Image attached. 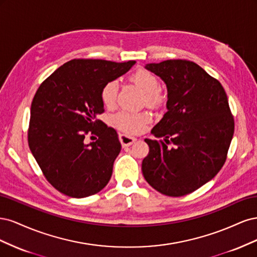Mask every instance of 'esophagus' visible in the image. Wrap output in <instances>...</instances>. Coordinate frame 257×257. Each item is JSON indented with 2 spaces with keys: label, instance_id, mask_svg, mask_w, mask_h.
I'll list each match as a JSON object with an SVG mask.
<instances>
[{
  "label": "esophagus",
  "instance_id": "1",
  "mask_svg": "<svg viewBox=\"0 0 257 257\" xmlns=\"http://www.w3.org/2000/svg\"><path fill=\"white\" fill-rule=\"evenodd\" d=\"M119 141L123 147H130L136 142V138L127 136L125 134H119Z\"/></svg>",
  "mask_w": 257,
  "mask_h": 257
}]
</instances>
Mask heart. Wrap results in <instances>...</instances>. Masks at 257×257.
<instances>
[{
	"instance_id": "obj_1",
	"label": "heart",
	"mask_w": 257,
	"mask_h": 257,
	"mask_svg": "<svg viewBox=\"0 0 257 257\" xmlns=\"http://www.w3.org/2000/svg\"><path fill=\"white\" fill-rule=\"evenodd\" d=\"M131 80L146 93V102L151 107H160L164 102V95L161 92V81L157 76L145 68H139L131 75ZM119 85L115 80L108 81L100 91V99L105 107L113 108L118 99ZM152 119L148 111L134 112L121 110L113 116V124L126 134H137L145 130Z\"/></svg>"
}]
</instances>
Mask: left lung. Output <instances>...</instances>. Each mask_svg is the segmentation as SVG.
I'll return each mask as SVG.
<instances>
[{
  "mask_svg": "<svg viewBox=\"0 0 257 257\" xmlns=\"http://www.w3.org/2000/svg\"><path fill=\"white\" fill-rule=\"evenodd\" d=\"M167 85L168 111L146 138V181L166 196L196 191L220 172L235 131L226 92L220 81L188 60L147 64Z\"/></svg>",
  "mask_w": 257,
  "mask_h": 257,
  "instance_id": "obj_1",
  "label": "left lung"
}]
</instances>
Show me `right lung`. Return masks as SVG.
<instances>
[{"mask_svg":"<svg viewBox=\"0 0 257 257\" xmlns=\"http://www.w3.org/2000/svg\"><path fill=\"white\" fill-rule=\"evenodd\" d=\"M134 64L74 59L37 89L31 105L29 147L47 181L64 195H94L110 180L121 144L115 130L97 119L105 111L100 91ZM92 135L99 138L85 144V137Z\"/></svg>","mask_w":257,"mask_h":257,"instance_id":"obj_1","label":"right lung"}]
</instances>
